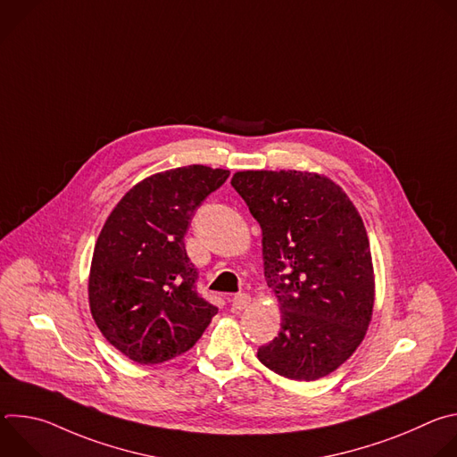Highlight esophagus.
Instances as JSON below:
<instances>
[{
    "label": "esophagus",
    "instance_id": "esophagus-1",
    "mask_svg": "<svg viewBox=\"0 0 457 457\" xmlns=\"http://www.w3.org/2000/svg\"><path fill=\"white\" fill-rule=\"evenodd\" d=\"M249 303H251V296L245 295V293H240V295H237V296L231 300V309H233L235 312H240V311H244Z\"/></svg>",
    "mask_w": 457,
    "mask_h": 457
}]
</instances>
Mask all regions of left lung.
Returning <instances> with one entry per match:
<instances>
[{"mask_svg":"<svg viewBox=\"0 0 457 457\" xmlns=\"http://www.w3.org/2000/svg\"><path fill=\"white\" fill-rule=\"evenodd\" d=\"M231 186L262 229L264 275L282 314L278 337L258 360L298 381L331 374L372 320L374 268L356 206L314 171L245 170Z\"/></svg>","mask_w":457,"mask_h":457,"instance_id":"obj_1","label":"left lung"}]
</instances>
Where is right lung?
Here are the masks:
<instances>
[{
	"instance_id": "obj_1",
	"label": "right lung",
	"mask_w": 457,
	"mask_h": 457,
	"mask_svg": "<svg viewBox=\"0 0 457 457\" xmlns=\"http://www.w3.org/2000/svg\"><path fill=\"white\" fill-rule=\"evenodd\" d=\"M228 177L203 164L166 170L128 189L108 215L94 247L88 302L103 337L132 361L155 365L186 353L219 312L195 291L184 235Z\"/></svg>"
}]
</instances>
